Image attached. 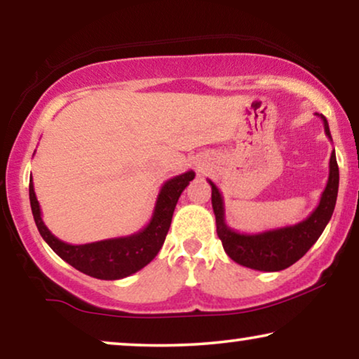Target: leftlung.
Instances as JSON below:
<instances>
[{
    "label": "left lung",
    "mask_w": 359,
    "mask_h": 359,
    "mask_svg": "<svg viewBox=\"0 0 359 359\" xmlns=\"http://www.w3.org/2000/svg\"><path fill=\"white\" fill-rule=\"evenodd\" d=\"M323 121V129L328 139L332 140L330 129L325 117L320 114ZM212 188V209L217 225V235L222 240L225 253L242 266L258 269V271H281L301 259L309 252V248L317 242L328 220L332 219L333 209L337 204L338 194V165L335 150L330 155L328 165V181L325 189L320 196V203L313 212L304 219L302 222L286 225L273 230H264L259 233H240L230 229L225 222L224 198L217 186L208 180Z\"/></svg>",
    "instance_id": "obj_1"
}]
</instances>
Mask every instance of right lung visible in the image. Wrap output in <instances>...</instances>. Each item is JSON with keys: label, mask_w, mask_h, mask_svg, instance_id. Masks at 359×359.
<instances>
[{"label": "right lung", "mask_w": 359, "mask_h": 359, "mask_svg": "<svg viewBox=\"0 0 359 359\" xmlns=\"http://www.w3.org/2000/svg\"><path fill=\"white\" fill-rule=\"evenodd\" d=\"M194 176L196 173L191 170L165 181L156 198L150 222L139 232L127 235V237L100 240V242L85 245L62 242L47 229L42 220L41 205L34 193L32 175L29 181V199H31L32 215L39 233L63 262L88 276L114 281V279H122L137 273L156 257L170 230L176 203L189 181L194 180Z\"/></svg>", "instance_id": "obj_1"}]
</instances>
